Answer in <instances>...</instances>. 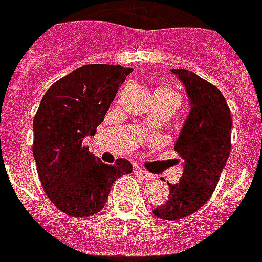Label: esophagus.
I'll use <instances>...</instances> for the list:
<instances>
[{"label": "esophagus", "mask_w": 262, "mask_h": 262, "mask_svg": "<svg viewBox=\"0 0 262 262\" xmlns=\"http://www.w3.org/2000/svg\"><path fill=\"white\" fill-rule=\"evenodd\" d=\"M136 174L139 175V177H141V178H144V179H152V178H154V175H151L149 172H147L145 170H143V168H136Z\"/></svg>", "instance_id": "esophagus-1"}]
</instances>
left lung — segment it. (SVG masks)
<instances>
[{
    "instance_id": "8db88e82",
    "label": "left lung",
    "mask_w": 262,
    "mask_h": 262,
    "mask_svg": "<svg viewBox=\"0 0 262 262\" xmlns=\"http://www.w3.org/2000/svg\"><path fill=\"white\" fill-rule=\"evenodd\" d=\"M171 73L183 84L190 111L174 144L182 158V177L168 183V200L152 211L166 220L186 217L209 200L230 156L232 127L227 102L215 85L186 69Z\"/></svg>"
}]
</instances>
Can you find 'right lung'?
Instances as JSON below:
<instances>
[{"label": "right lung", "instance_id": "add662e5", "mask_svg": "<svg viewBox=\"0 0 262 262\" xmlns=\"http://www.w3.org/2000/svg\"><path fill=\"white\" fill-rule=\"evenodd\" d=\"M130 72L119 65H84L55 81L39 104L32 147L38 175L49 199L67 215L88 217L102 211L113 182L133 170L126 159L103 163L83 145Z\"/></svg>", "mask_w": 262, "mask_h": 262}]
</instances>
